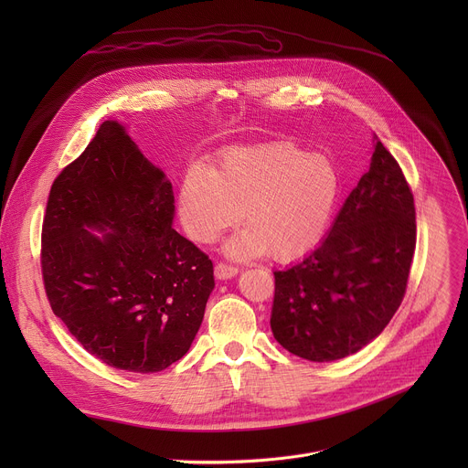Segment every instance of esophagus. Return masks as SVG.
I'll list each match as a JSON object with an SVG mask.
<instances>
[{"instance_id": "34e87169", "label": "esophagus", "mask_w": 468, "mask_h": 468, "mask_svg": "<svg viewBox=\"0 0 468 468\" xmlns=\"http://www.w3.org/2000/svg\"><path fill=\"white\" fill-rule=\"evenodd\" d=\"M237 274H239V266H233L228 262H217V266H215V276L218 280H229Z\"/></svg>"}]
</instances>
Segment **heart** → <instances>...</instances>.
Here are the masks:
<instances>
[{
  "instance_id": "heart-1",
  "label": "heart",
  "mask_w": 468,
  "mask_h": 468,
  "mask_svg": "<svg viewBox=\"0 0 468 468\" xmlns=\"http://www.w3.org/2000/svg\"><path fill=\"white\" fill-rule=\"evenodd\" d=\"M339 172L320 154H302L289 143L226 152L215 172L186 170L179 190L185 231L199 244H211L237 226H248L228 253L251 257L269 251L291 261L322 237L339 196Z\"/></svg>"
}]
</instances>
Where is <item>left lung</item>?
<instances>
[{"label":"left lung","mask_w":468,"mask_h":468,"mask_svg":"<svg viewBox=\"0 0 468 468\" xmlns=\"http://www.w3.org/2000/svg\"><path fill=\"white\" fill-rule=\"evenodd\" d=\"M370 170L343 204L325 239L276 271L271 327L291 354L324 363L374 341L404 300L417 244L413 192L374 137Z\"/></svg>","instance_id":"obj_1"}]
</instances>
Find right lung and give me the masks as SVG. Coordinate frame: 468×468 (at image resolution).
I'll list each match as a JSON object with an SVG mask.
<instances>
[{
	"instance_id": "right-lung-1",
	"label": "right lung",
	"mask_w": 468,
	"mask_h": 468,
	"mask_svg": "<svg viewBox=\"0 0 468 468\" xmlns=\"http://www.w3.org/2000/svg\"><path fill=\"white\" fill-rule=\"evenodd\" d=\"M174 209L172 183L114 120L51 185L40 250L46 296L109 367L161 372L202 325L213 261L172 228Z\"/></svg>"
}]
</instances>
